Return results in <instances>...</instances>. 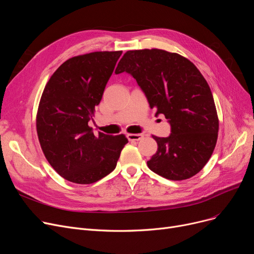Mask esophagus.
Returning <instances> with one entry per match:
<instances>
[{"label": "esophagus", "instance_id": "34e87169", "mask_svg": "<svg viewBox=\"0 0 254 254\" xmlns=\"http://www.w3.org/2000/svg\"><path fill=\"white\" fill-rule=\"evenodd\" d=\"M127 137L129 141H139L144 137V135L143 134H127Z\"/></svg>", "mask_w": 254, "mask_h": 254}]
</instances>
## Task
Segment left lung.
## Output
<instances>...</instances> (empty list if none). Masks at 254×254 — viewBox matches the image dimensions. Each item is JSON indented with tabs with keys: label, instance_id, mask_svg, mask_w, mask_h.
I'll list each match as a JSON object with an SVG mask.
<instances>
[{
	"label": "left lung",
	"instance_id": "1",
	"mask_svg": "<svg viewBox=\"0 0 254 254\" xmlns=\"http://www.w3.org/2000/svg\"><path fill=\"white\" fill-rule=\"evenodd\" d=\"M129 73L144 91L151 109L164 114L171 135H152L157 151L148 168L169 180L191 178L208 163L216 146L219 120L210 86L186 58L163 49L127 51L116 74Z\"/></svg>",
	"mask_w": 254,
	"mask_h": 254
}]
</instances>
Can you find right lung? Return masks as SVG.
I'll return each mask as SVG.
<instances>
[{
    "label": "right lung",
    "instance_id": "add662e5",
    "mask_svg": "<svg viewBox=\"0 0 254 254\" xmlns=\"http://www.w3.org/2000/svg\"><path fill=\"white\" fill-rule=\"evenodd\" d=\"M123 51H95L63 63L40 99L36 127L42 151L64 179L91 184L115 169L124 134L95 135L88 126Z\"/></svg>",
    "mask_w": 254,
    "mask_h": 254
}]
</instances>
